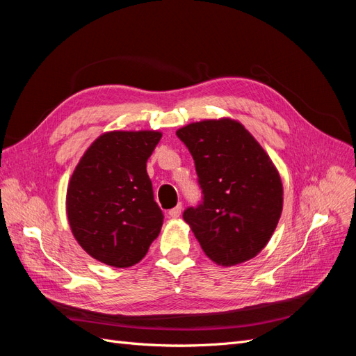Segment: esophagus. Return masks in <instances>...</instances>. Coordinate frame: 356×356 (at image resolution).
<instances>
[{"label": "esophagus", "mask_w": 356, "mask_h": 356, "mask_svg": "<svg viewBox=\"0 0 356 356\" xmlns=\"http://www.w3.org/2000/svg\"><path fill=\"white\" fill-rule=\"evenodd\" d=\"M181 211H182V204L181 203H178L175 208H172L169 212H168V215L170 218H178L179 215H181Z\"/></svg>", "instance_id": "34e87169"}]
</instances>
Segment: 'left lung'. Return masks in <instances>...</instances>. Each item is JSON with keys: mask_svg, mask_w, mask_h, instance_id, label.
<instances>
[{"mask_svg": "<svg viewBox=\"0 0 356 356\" xmlns=\"http://www.w3.org/2000/svg\"><path fill=\"white\" fill-rule=\"evenodd\" d=\"M195 160L202 200L184 218L212 261L234 266L267 245L282 212V182L261 145L230 118L179 129Z\"/></svg>", "mask_w": 356, "mask_h": 356, "instance_id": "left-lung-1", "label": "left lung"}]
</instances>
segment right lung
Masks as SVG:
<instances>
[{
    "mask_svg": "<svg viewBox=\"0 0 356 356\" xmlns=\"http://www.w3.org/2000/svg\"><path fill=\"white\" fill-rule=\"evenodd\" d=\"M159 132H108L89 147L67 191L74 238L96 260L129 267L145 257L163 212L147 174Z\"/></svg>",
    "mask_w": 356,
    "mask_h": 356,
    "instance_id": "1",
    "label": "right lung"
}]
</instances>
